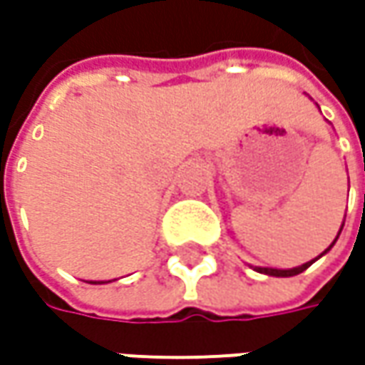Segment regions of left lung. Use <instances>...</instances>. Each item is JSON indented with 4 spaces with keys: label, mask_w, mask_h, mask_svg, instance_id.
I'll use <instances>...</instances> for the list:
<instances>
[{
    "label": "left lung",
    "mask_w": 365,
    "mask_h": 365,
    "mask_svg": "<svg viewBox=\"0 0 365 365\" xmlns=\"http://www.w3.org/2000/svg\"><path fill=\"white\" fill-rule=\"evenodd\" d=\"M341 230H344V225H341ZM341 230H339V233H341ZM339 233H337V237H339ZM337 237H335V242H337ZM335 242H333V244H335ZM331 245L327 247V250H331ZM327 250H325V252H327ZM325 252H323V254H325ZM313 262H315V259H313ZM313 262H307V264H302V266H294V268H268V266H258V268H254V270H258L259 274H268V276L287 278V276H297V274L304 272Z\"/></svg>",
    "instance_id": "8db88e82"
}]
</instances>
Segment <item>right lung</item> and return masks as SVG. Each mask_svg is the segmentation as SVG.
Here are the masks:
<instances>
[{
    "label": "right lung",
    "mask_w": 365,
    "mask_h": 365,
    "mask_svg": "<svg viewBox=\"0 0 365 365\" xmlns=\"http://www.w3.org/2000/svg\"><path fill=\"white\" fill-rule=\"evenodd\" d=\"M97 282H99V284H103V280H95V284H97ZM107 282H111V280H107Z\"/></svg>",
    "instance_id": "1"
}]
</instances>
